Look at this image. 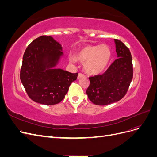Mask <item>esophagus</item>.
Segmentation results:
<instances>
[{"label": "esophagus", "instance_id": "34e87169", "mask_svg": "<svg viewBox=\"0 0 157 157\" xmlns=\"http://www.w3.org/2000/svg\"><path fill=\"white\" fill-rule=\"evenodd\" d=\"M84 77V75L83 74H82V73H79L78 75V78H80Z\"/></svg>", "mask_w": 157, "mask_h": 157}]
</instances>
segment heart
Wrapping results in <instances>:
<instances>
[{
  "mask_svg": "<svg viewBox=\"0 0 157 157\" xmlns=\"http://www.w3.org/2000/svg\"><path fill=\"white\" fill-rule=\"evenodd\" d=\"M73 61L84 63L85 71L92 75L101 74L106 69L111 59V51L107 45H85L75 53Z\"/></svg>",
  "mask_w": 157,
  "mask_h": 157,
  "instance_id": "heart-1",
  "label": "heart"
}]
</instances>
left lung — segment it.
Segmentation results:
<instances>
[{
	"instance_id": "1",
	"label": "left lung",
	"mask_w": 157,
	"mask_h": 157,
	"mask_svg": "<svg viewBox=\"0 0 157 157\" xmlns=\"http://www.w3.org/2000/svg\"><path fill=\"white\" fill-rule=\"evenodd\" d=\"M117 59L101 75L89 77L86 90L89 99L97 105H107L124 97L133 78L132 55L125 44L114 39Z\"/></svg>"
}]
</instances>
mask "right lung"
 I'll return each instance as SVG.
<instances>
[{"mask_svg":"<svg viewBox=\"0 0 157 157\" xmlns=\"http://www.w3.org/2000/svg\"><path fill=\"white\" fill-rule=\"evenodd\" d=\"M62 46L50 36H41L26 48L20 71L21 82L29 97L46 105L59 103L78 73L55 69L63 56Z\"/></svg>","mask_w":157,"mask_h":157,"instance_id":"right-lung-1","label":"right lung"}]
</instances>
